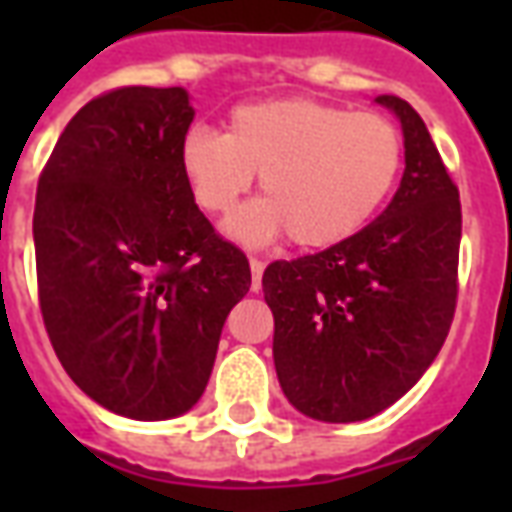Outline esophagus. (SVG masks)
<instances>
[{
    "instance_id": "esophagus-1",
    "label": "esophagus",
    "mask_w": 512,
    "mask_h": 512,
    "mask_svg": "<svg viewBox=\"0 0 512 512\" xmlns=\"http://www.w3.org/2000/svg\"><path fill=\"white\" fill-rule=\"evenodd\" d=\"M249 268H252V290H257L260 288V279H263V271H266V260L249 257Z\"/></svg>"
}]
</instances>
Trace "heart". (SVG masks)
<instances>
[{"mask_svg":"<svg viewBox=\"0 0 512 512\" xmlns=\"http://www.w3.org/2000/svg\"><path fill=\"white\" fill-rule=\"evenodd\" d=\"M180 169L208 216L233 211L257 172L266 197L230 219V235L263 244L288 230L293 244L323 249L359 233L392 194L403 134L376 112L274 98L233 109L224 134L191 128Z\"/></svg>","mask_w":512,"mask_h":512,"instance_id":"obj_1","label":"heart"}]
</instances>
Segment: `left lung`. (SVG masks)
<instances>
[{
	"label": "left lung",
	"instance_id": "8db88e82",
	"mask_svg": "<svg viewBox=\"0 0 512 512\" xmlns=\"http://www.w3.org/2000/svg\"><path fill=\"white\" fill-rule=\"evenodd\" d=\"M406 139L386 211L340 244L263 271L279 384L301 414L359 422L417 384L458 304L461 200L422 117L378 95Z\"/></svg>",
	"mask_w": 512,
	"mask_h": 512
}]
</instances>
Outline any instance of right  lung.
<instances>
[{"mask_svg": "<svg viewBox=\"0 0 512 512\" xmlns=\"http://www.w3.org/2000/svg\"><path fill=\"white\" fill-rule=\"evenodd\" d=\"M183 87H117L84 104L35 197L38 301L73 384L115 414L169 419L211 378L227 312L252 285L180 169Z\"/></svg>", "mask_w": 512, "mask_h": 512, "instance_id": "add662e5", "label": "right lung"}]
</instances>
